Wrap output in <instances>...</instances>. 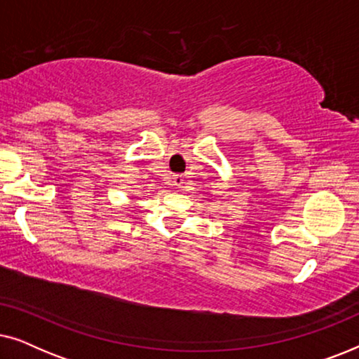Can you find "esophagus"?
<instances>
[{"mask_svg": "<svg viewBox=\"0 0 359 359\" xmlns=\"http://www.w3.org/2000/svg\"><path fill=\"white\" fill-rule=\"evenodd\" d=\"M183 183H184L183 175H173V176H171V184H173V186H178V188H181Z\"/></svg>", "mask_w": 359, "mask_h": 359, "instance_id": "obj_1", "label": "esophagus"}]
</instances>
